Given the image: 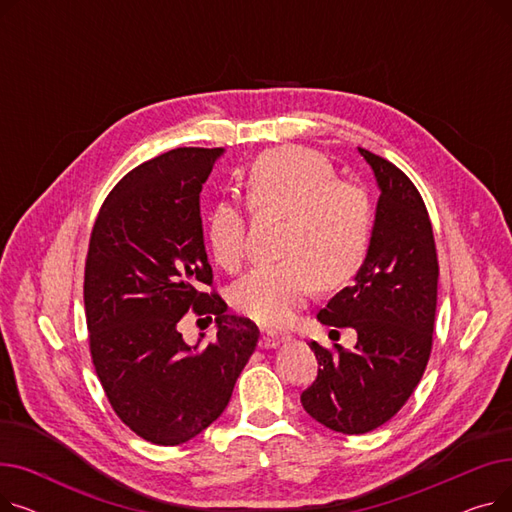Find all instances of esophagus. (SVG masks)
Segmentation results:
<instances>
[{"label": "esophagus", "mask_w": 512, "mask_h": 512, "mask_svg": "<svg viewBox=\"0 0 512 512\" xmlns=\"http://www.w3.org/2000/svg\"><path fill=\"white\" fill-rule=\"evenodd\" d=\"M280 342V334L272 332V330H261V346L265 348H272Z\"/></svg>", "instance_id": "1"}]
</instances>
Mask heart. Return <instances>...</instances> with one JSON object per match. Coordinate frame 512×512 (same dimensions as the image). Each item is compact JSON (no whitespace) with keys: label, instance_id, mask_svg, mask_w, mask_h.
Returning a JSON list of instances; mask_svg holds the SVG:
<instances>
[{"label":"heart","instance_id":"heart-1","mask_svg":"<svg viewBox=\"0 0 512 512\" xmlns=\"http://www.w3.org/2000/svg\"><path fill=\"white\" fill-rule=\"evenodd\" d=\"M249 209L280 213L276 253L232 290V305L263 326H284L305 305L315 284L342 288L359 276L373 242V203L363 186L336 178L330 161L307 147L284 145L257 155L240 172ZM215 263L236 272L247 253L245 213L215 205L207 220Z\"/></svg>","mask_w":512,"mask_h":512}]
</instances>
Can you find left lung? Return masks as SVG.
I'll return each mask as SVG.
<instances>
[{
  "label": "left lung",
  "mask_w": 512,
  "mask_h": 512,
  "mask_svg": "<svg viewBox=\"0 0 512 512\" xmlns=\"http://www.w3.org/2000/svg\"><path fill=\"white\" fill-rule=\"evenodd\" d=\"M380 186L369 257L353 286L317 313L321 324L355 328L357 344L336 351L309 342L319 369L303 409L340 434H367L390 421L432 353L438 255L425 203L409 176L359 147Z\"/></svg>",
  "instance_id": "left-lung-1"
}]
</instances>
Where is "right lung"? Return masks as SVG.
I'll return each instance as SVG.
<instances>
[{
	"label": "right lung",
	"mask_w": 512,
	"mask_h": 512,
	"mask_svg": "<svg viewBox=\"0 0 512 512\" xmlns=\"http://www.w3.org/2000/svg\"><path fill=\"white\" fill-rule=\"evenodd\" d=\"M222 147H180L130 170L107 195L85 263L91 359L112 409L134 434L178 446L228 407L259 330L228 315L203 245L199 195ZM215 318L219 334L186 345L177 321ZM203 338V334H201Z\"/></svg>",
	"instance_id": "add662e5"
}]
</instances>
